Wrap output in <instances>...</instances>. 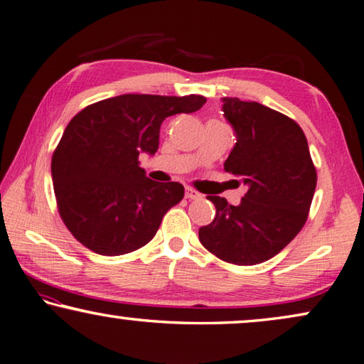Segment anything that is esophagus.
I'll return each mask as SVG.
<instances>
[{
  "mask_svg": "<svg viewBox=\"0 0 364 364\" xmlns=\"http://www.w3.org/2000/svg\"><path fill=\"white\" fill-rule=\"evenodd\" d=\"M186 198H187V200H200V198H201V193H198V192H196V190H193V188L187 187V188H186Z\"/></svg>",
  "mask_w": 364,
  "mask_h": 364,
  "instance_id": "34e87169",
  "label": "esophagus"
}]
</instances>
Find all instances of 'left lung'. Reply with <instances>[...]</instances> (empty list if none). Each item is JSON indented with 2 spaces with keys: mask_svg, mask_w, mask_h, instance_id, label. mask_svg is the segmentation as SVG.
Here are the masks:
<instances>
[{
  "mask_svg": "<svg viewBox=\"0 0 364 364\" xmlns=\"http://www.w3.org/2000/svg\"><path fill=\"white\" fill-rule=\"evenodd\" d=\"M228 123L237 134L225 172L247 186L238 206L208 196L215 206L211 224L201 227V245L235 265H256L288 246L309 218L316 169L307 137L294 119L257 102L224 97Z\"/></svg>",
  "mask_w": 364,
  "mask_h": 364,
  "instance_id": "obj_1",
  "label": "left lung"
}]
</instances>
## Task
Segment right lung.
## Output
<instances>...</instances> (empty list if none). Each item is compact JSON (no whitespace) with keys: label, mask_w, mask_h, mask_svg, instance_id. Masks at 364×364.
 I'll list each match as a JSON object with an SVG mask.
<instances>
[{"label":"right lung","mask_w":364,"mask_h":364,"mask_svg":"<svg viewBox=\"0 0 364 364\" xmlns=\"http://www.w3.org/2000/svg\"><path fill=\"white\" fill-rule=\"evenodd\" d=\"M203 95L123 94L82 108L54 150L50 172L63 224L82 246L121 256L155 237L164 214L183 198L178 182H155L139 166L158 150L159 127L193 113Z\"/></svg>","instance_id":"obj_1"}]
</instances>
